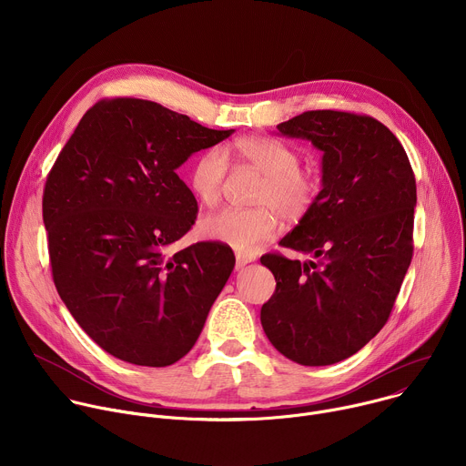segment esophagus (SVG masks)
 <instances>
[{
	"mask_svg": "<svg viewBox=\"0 0 466 466\" xmlns=\"http://www.w3.org/2000/svg\"><path fill=\"white\" fill-rule=\"evenodd\" d=\"M254 261V256L252 254H243V252H238L236 254V269H243L247 263Z\"/></svg>",
	"mask_w": 466,
	"mask_h": 466,
	"instance_id": "34e87169",
	"label": "esophagus"
}]
</instances>
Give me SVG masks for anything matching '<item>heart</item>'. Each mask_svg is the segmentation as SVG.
I'll return each instance as SVG.
<instances>
[{"label": "heart", "mask_w": 466, "mask_h": 466, "mask_svg": "<svg viewBox=\"0 0 466 466\" xmlns=\"http://www.w3.org/2000/svg\"><path fill=\"white\" fill-rule=\"evenodd\" d=\"M236 158L258 169L263 182L254 193V208H223L201 221V234L239 252H254L279 228V214L286 221H300L315 207L320 177L300 166L295 147L271 137H245L232 144ZM228 162L221 149L197 155L187 173V186L205 207H214L225 189Z\"/></svg>", "instance_id": "heart-1"}]
</instances>
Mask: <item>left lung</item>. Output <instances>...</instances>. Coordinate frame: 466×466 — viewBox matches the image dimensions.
Listing matches in <instances>:
<instances>
[{
	"label": "left lung",
	"mask_w": 466,
	"mask_h": 466,
	"mask_svg": "<svg viewBox=\"0 0 466 466\" xmlns=\"http://www.w3.org/2000/svg\"><path fill=\"white\" fill-rule=\"evenodd\" d=\"M277 128L322 151V189L280 239L315 259H259L277 280L259 319L288 360L331 365L363 349L390 315L413 258L415 175L402 144L370 116L308 110Z\"/></svg>",
	"instance_id": "left-lung-1"
}]
</instances>
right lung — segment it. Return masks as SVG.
I'll return each instance as SVG.
<instances>
[{
	"mask_svg": "<svg viewBox=\"0 0 466 466\" xmlns=\"http://www.w3.org/2000/svg\"><path fill=\"white\" fill-rule=\"evenodd\" d=\"M232 132L153 101L103 99L55 160L42 198L53 282L114 358L167 367L201 336L236 258L212 241L166 254L198 210L177 169Z\"/></svg>",
	"mask_w": 466,
	"mask_h": 466,
	"instance_id": "1",
	"label": "right lung"
}]
</instances>
